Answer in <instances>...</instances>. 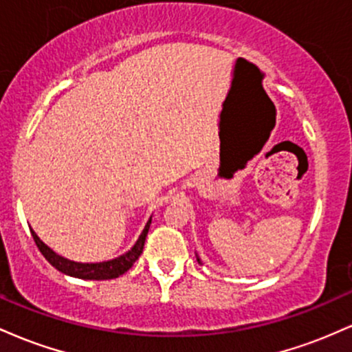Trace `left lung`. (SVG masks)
<instances>
[{
  "instance_id": "8db88e82",
  "label": "left lung",
  "mask_w": 352,
  "mask_h": 352,
  "mask_svg": "<svg viewBox=\"0 0 352 352\" xmlns=\"http://www.w3.org/2000/svg\"><path fill=\"white\" fill-rule=\"evenodd\" d=\"M197 261H199L200 265H204V263H201V260H200V256H199V254H197Z\"/></svg>"
}]
</instances>
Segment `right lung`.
<instances>
[{"label":"right lung","instance_id":"right-lung-1","mask_svg":"<svg viewBox=\"0 0 352 352\" xmlns=\"http://www.w3.org/2000/svg\"><path fill=\"white\" fill-rule=\"evenodd\" d=\"M152 223V217L148 218V221L145 223V227L140 233L137 241L134 243L129 252H125L120 254V256L112 258V260L107 261H99V263H79V261H72L67 260V258L60 256L51 250L44 241L36 235L34 230H31V235H33L36 245H38L39 252L43 253V256L46 258L50 263L54 266L56 270L60 273L67 274V276L72 278H79V280H112V278H119L120 274H124L127 270H131L137 260H139L140 253L144 250V243H145V236H147L148 228H151Z\"/></svg>","mask_w":352,"mask_h":352}]
</instances>
